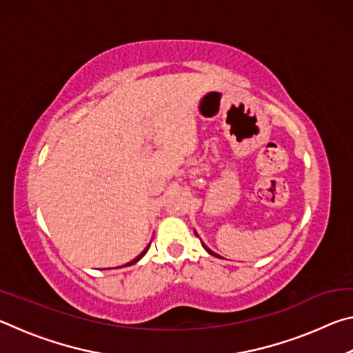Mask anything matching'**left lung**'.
Instances as JSON below:
<instances>
[{
    "label": "left lung",
    "mask_w": 353,
    "mask_h": 353,
    "mask_svg": "<svg viewBox=\"0 0 353 353\" xmlns=\"http://www.w3.org/2000/svg\"><path fill=\"white\" fill-rule=\"evenodd\" d=\"M194 234H196V230H194ZM196 235H198V234H196ZM198 236H199V235H198ZM201 244H202V246H204V249L207 250V252H208V254H210V255H213V256H218V259H221V256H219V255H218L216 252H213V250H212V249H208V248H207V244H205V243H202V241H201Z\"/></svg>",
    "instance_id": "1"
}]
</instances>
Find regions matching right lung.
I'll return each instance as SVG.
<instances>
[{"instance_id": "obj_1", "label": "right lung", "mask_w": 353, "mask_h": 353, "mask_svg": "<svg viewBox=\"0 0 353 353\" xmlns=\"http://www.w3.org/2000/svg\"><path fill=\"white\" fill-rule=\"evenodd\" d=\"M149 246H151V244H148V246L145 248V250H143V252L139 255V256H135V259L132 260V261H129V263H126V265H123V266H119V268H124V266H130V265H135V263L137 261H140L141 259H143V256H145V254L148 252V249H149Z\"/></svg>"}]
</instances>
